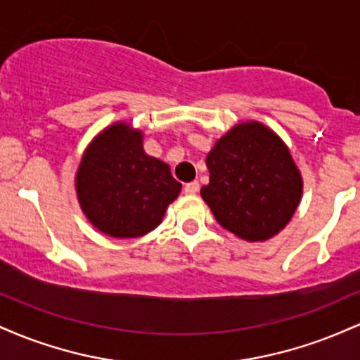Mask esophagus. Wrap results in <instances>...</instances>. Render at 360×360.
I'll return each mask as SVG.
<instances>
[{
    "label": "esophagus",
    "instance_id": "1",
    "mask_svg": "<svg viewBox=\"0 0 360 360\" xmlns=\"http://www.w3.org/2000/svg\"><path fill=\"white\" fill-rule=\"evenodd\" d=\"M198 191H200V183L198 181H193V183H188L184 186L186 194H196Z\"/></svg>",
    "mask_w": 360,
    "mask_h": 360
}]
</instances>
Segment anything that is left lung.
I'll return each instance as SVG.
<instances>
[{
	"label": "left lung",
	"mask_w": 360,
	"mask_h": 360,
	"mask_svg": "<svg viewBox=\"0 0 360 360\" xmlns=\"http://www.w3.org/2000/svg\"><path fill=\"white\" fill-rule=\"evenodd\" d=\"M210 183L201 196L223 229L243 240L274 237L300 203L301 176L288 147L257 122L240 123L206 157Z\"/></svg>",
	"instance_id": "1"
}]
</instances>
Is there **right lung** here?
Here are the masks:
<instances>
[{
	"label": "right lung",
	"instance_id": "obj_1",
	"mask_svg": "<svg viewBox=\"0 0 360 360\" xmlns=\"http://www.w3.org/2000/svg\"><path fill=\"white\" fill-rule=\"evenodd\" d=\"M76 188L82 212L98 230L134 238L159 225L181 183L166 162L143 152L139 130L115 123L86 150Z\"/></svg>",
	"mask_w": 360,
	"mask_h": 360
}]
</instances>
